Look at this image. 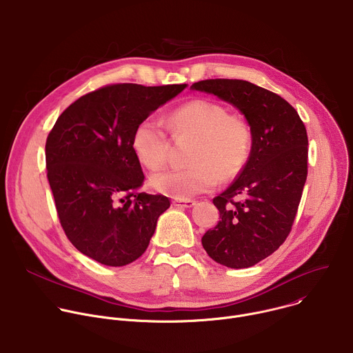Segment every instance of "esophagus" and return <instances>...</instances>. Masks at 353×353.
<instances>
[{
  "label": "esophagus",
  "instance_id": "obj_1",
  "mask_svg": "<svg viewBox=\"0 0 353 353\" xmlns=\"http://www.w3.org/2000/svg\"><path fill=\"white\" fill-rule=\"evenodd\" d=\"M173 205L176 208H192L195 205V201H192V199H174Z\"/></svg>",
  "mask_w": 353,
  "mask_h": 353
}]
</instances>
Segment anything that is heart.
Returning a JSON list of instances; mask_svg holds the SVG:
<instances>
[{
	"label": "heart",
	"instance_id": "b5f03b06",
	"mask_svg": "<svg viewBox=\"0 0 353 353\" xmlns=\"http://www.w3.org/2000/svg\"><path fill=\"white\" fill-rule=\"evenodd\" d=\"M174 140L192 139L188 168L165 169L151 176V187L176 199L212 191L220 181L239 177L245 169L254 134L243 114L209 99H192L179 106L169 119ZM132 147L139 162L150 170L162 168L170 152V141L162 122L152 116L134 129Z\"/></svg>",
	"mask_w": 353,
	"mask_h": 353
}]
</instances>
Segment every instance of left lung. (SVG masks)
<instances>
[{"instance_id": "obj_1", "label": "left lung", "mask_w": 353, "mask_h": 353, "mask_svg": "<svg viewBox=\"0 0 353 353\" xmlns=\"http://www.w3.org/2000/svg\"><path fill=\"white\" fill-rule=\"evenodd\" d=\"M191 88L232 103L251 125V158L232 184L213 198L220 220L202 237L214 262L251 268L277 251L291 232L307 176L306 128L284 98L250 81L209 79Z\"/></svg>"}]
</instances>
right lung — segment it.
I'll return each instance as SVG.
<instances>
[{
	"label": "right lung",
	"instance_id": "1",
	"mask_svg": "<svg viewBox=\"0 0 353 353\" xmlns=\"http://www.w3.org/2000/svg\"><path fill=\"white\" fill-rule=\"evenodd\" d=\"M185 87L109 84L58 117L46 143L47 177L66 237L85 256L117 268L148 248L170 201L140 191L144 173L132 139L143 119Z\"/></svg>",
	"mask_w": 353,
	"mask_h": 353
}]
</instances>
